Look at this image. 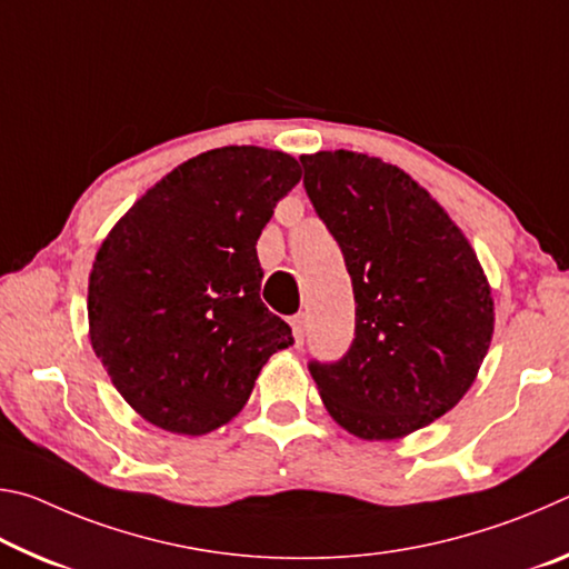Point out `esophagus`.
<instances>
[{
  "mask_svg": "<svg viewBox=\"0 0 569 569\" xmlns=\"http://www.w3.org/2000/svg\"><path fill=\"white\" fill-rule=\"evenodd\" d=\"M288 323H291L293 329V336H296V343L303 341V333H306V313H296L288 319Z\"/></svg>",
  "mask_w": 569,
  "mask_h": 569,
  "instance_id": "obj_1",
  "label": "esophagus"
}]
</instances>
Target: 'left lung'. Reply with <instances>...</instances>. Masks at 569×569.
<instances>
[{
    "instance_id": "1",
    "label": "left lung",
    "mask_w": 569,
    "mask_h": 569,
    "mask_svg": "<svg viewBox=\"0 0 569 569\" xmlns=\"http://www.w3.org/2000/svg\"><path fill=\"white\" fill-rule=\"evenodd\" d=\"M301 162L356 301L349 351L308 371L353 437H407L475 383L495 331L492 288L455 220L397 166L351 150Z\"/></svg>"
}]
</instances>
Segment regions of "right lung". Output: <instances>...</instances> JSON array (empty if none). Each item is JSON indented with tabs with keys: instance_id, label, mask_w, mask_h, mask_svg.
Here are the masks:
<instances>
[{
	"instance_id": "obj_1",
	"label": "right lung",
	"mask_w": 569,
	"mask_h": 569,
	"mask_svg": "<svg viewBox=\"0 0 569 569\" xmlns=\"http://www.w3.org/2000/svg\"><path fill=\"white\" fill-rule=\"evenodd\" d=\"M301 180L296 158L256 146L200 152L156 182L94 256L90 341L142 419L200 437L246 407L293 343L261 301L256 243Z\"/></svg>"
}]
</instances>
